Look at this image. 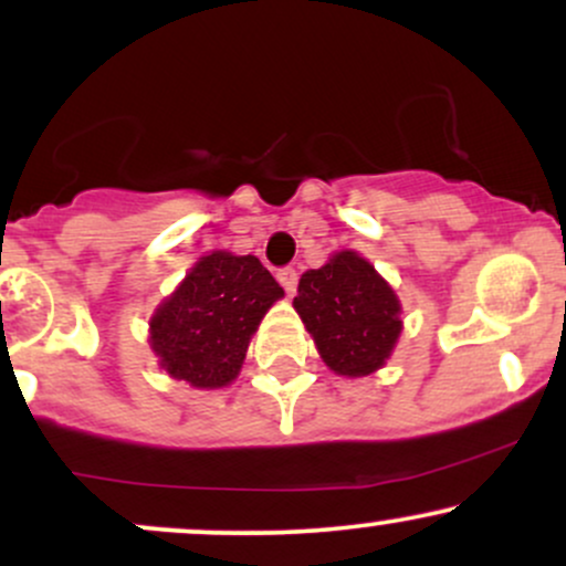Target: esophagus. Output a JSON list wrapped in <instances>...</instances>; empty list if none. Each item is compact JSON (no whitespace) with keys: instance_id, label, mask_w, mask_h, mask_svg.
Returning a JSON list of instances; mask_svg holds the SVG:
<instances>
[{"instance_id":"esophagus-1","label":"esophagus","mask_w":566,"mask_h":566,"mask_svg":"<svg viewBox=\"0 0 566 566\" xmlns=\"http://www.w3.org/2000/svg\"><path fill=\"white\" fill-rule=\"evenodd\" d=\"M276 279H279V284L290 292V295L297 290V271L292 269V265H287V269H279Z\"/></svg>"}]
</instances>
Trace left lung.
Returning <instances> with one entry per match:
<instances>
[{
	"instance_id": "8db88e82",
	"label": "left lung",
	"mask_w": 566,
	"mask_h": 566,
	"mask_svg": "<svg viewBox=\"0 0 566 566\" xmlns=\"http://www.w3.org/2000/svg\"><path fill=\"white\" fill-rule=\"evenodd\" d=\"M292 305L337 375L375 373L399 340V301L356 252H337L322 269L305 271Z\"/></svg>"
}]
</instances>
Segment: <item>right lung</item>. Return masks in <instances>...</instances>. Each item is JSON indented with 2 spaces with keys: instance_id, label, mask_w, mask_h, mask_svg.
Wrapping results in <instances>:
<instances>
[{
  "instance_id": "right-lung-1",
  "label": "right lung",
  "mask_w": 566,
  "mask_h": 566,
  "mask_svg": "<svg viewBox=\"0 0 566 566\" xmlns=\"http://www.w3.org/2000/svg\"><path fill=\"white\" fill-rule=\"evenodd\" d=\"M284 290L255 255L212 252L188 271L151 319V348L172 378L229 386L250 337Z\"/></svg>"
}]
</instances>
